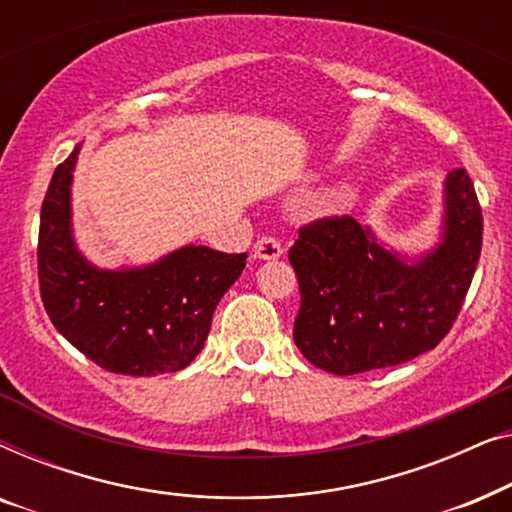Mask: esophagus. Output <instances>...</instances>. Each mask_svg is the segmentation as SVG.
<instances>
[{"instance_id":"34e87169","label":"esophagus","mask_w":512,"mask_h":512,"mask_svg":"<svg viewBox=\"0 0 512 512\" xmlns=\"http://www.w3.org/2000/svg\"><path fill=\"white\" fill-rule=\"evenodd\" d=\"M284 254V247L282 242L275 240V237L265 235V237H258L256 244H254V256L261 258V261H275Z\"/></svg>"}]
</instances>
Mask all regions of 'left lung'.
<instances>
[{
    "instance_id": "1",
    "label": "left lung",
    "mask_w": 512,
    "mask_h": 512,
    "mask_svg": "<svg viewBox=\"0 0 512 512\" xmlns=\"http://www.w3.org/2000/svg\"><path fill=\"white\" fill-rule=\"evenodd\" d=\"M482 249V209L464 167L445 181V235L405 265L352 216L300 228L289 249L300 289L296 347L333 375L389 368L429 352L450 333Z\"/></svg>"
}]
</instances>
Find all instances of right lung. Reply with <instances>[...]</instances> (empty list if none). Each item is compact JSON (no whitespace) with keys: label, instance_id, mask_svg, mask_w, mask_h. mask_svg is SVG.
Returning a JSON list of instances; mask_svg holds the SVG:
<instances>
[{"label":"right lung","instance_id":"add662e5","mask_svg":"<svg viewBox=\"0 0 512 512\" xmlns=\"http://www.w3.org/2000/svg\"><path fill=\"white\" fill-rule=\"evenodd\" d=\"M74 149L55 167L39 221V291L53 326L97 366L149 377L186 368L247 254L184 247L137 270H97L74 247L69 184Z\"/></svg>","mask_w":512,"mask_h":512}]
</instances>
